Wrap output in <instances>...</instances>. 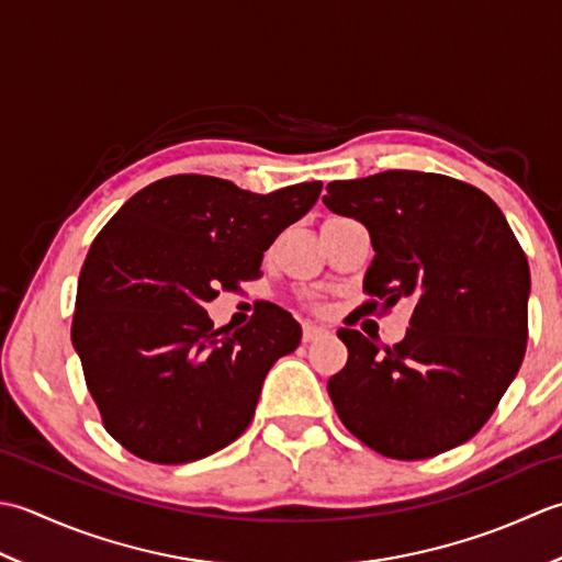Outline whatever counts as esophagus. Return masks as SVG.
Returning a JSON list of instances; mask_svg holds the SVG:
<instances>
[{"instance_id":"obj_1","label":"esophagus","mask_w":562,"mask_h":562,"mask_svg":"<svg viewBox=\"0 0 562 562\" xmlns=\"http://www.w3.org/2000/svg\"><path fill=\"white\" fill-rule=\"evenodd\" d=\"M325 335H327L325 327H317V325H313V323H305V325H303V341H315V339L325 337Z\"/></svg>"}]
</instances>
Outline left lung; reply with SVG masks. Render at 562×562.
Here are the masks:
<instances>
[{
	"mask_svg": "<svg viewBox=\"0 0 562 562\" xmlns=\"http://www.w3.org/2000/svg\"><path fill=\"white\" fill-rule=\"evenodd\" d=\"M327 209L369 227L375 257L363 279L373 313L409 305L395 347L359 329L327 391L369 449L419 461L473 439L524 361L531 273L507 217L487 193L443 175L387 169L331 181Z\"/></svg>",
	"mask_w": 562,
	"mask_h": 562,
	"instance_id": "left-lung-1",
	"label": "left lung"
}]
</instances>
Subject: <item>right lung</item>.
Here are the masks:
<instances>
[{
	"label": "right lung",
	"mask_w": 562,
	"mask_h": 562,
	"mask_svg": "<svg viewBox=\"0 0 562 562\" xmlns=\"http://www.w3.org/2000/svg\"><path fill=\"white\" fill-rule=\"evenodd\" d=\"M323 181L251 193L201 175L137 191L89 247L72 345L104 427L123 449L177 465L243 434L269 369L301 325L267 303L249 325L213 329L217 289L257 279L273 239L313 209Z\"/></svg>",
	"instance_id": "1"
}]
</instances>
